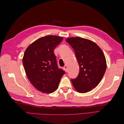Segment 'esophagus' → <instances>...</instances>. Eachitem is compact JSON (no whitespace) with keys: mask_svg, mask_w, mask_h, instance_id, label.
<instances>
[{"mask_svg":"<svg viewBox=\"0 0 124 124\" xmlns=\"http://www.w3.org/2000/svg\"><path fill=\"white\" fill-rule=\"evenodd\" d=\"M63 68H64V69L65 70L66 72H67V71H68V66H67V65H65L64 67H63Z\"/></svg>","mask_w":124,"mask_h":124,"instance_id":"obj_1","label":"esophagus"}]
</instances>
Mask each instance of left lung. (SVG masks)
Instances as JSON below:
<instances>
[{"label": "left lung", "mask_w": 124, "mask_h": 124, "mask_svg": "<svg viewBox=\"0 0 124 124\" xmlns=\"http://www.w3.org/2000/svg\"><path fill=\"white\" fill-rule=\"evenodd\" d=\"M73 48L80 67V72L75 79H71L76 91L87 93L95 88L102 79L107 69L104 53L93 41L80 37L67 38Z\"/></svg>", "instance_id": "obj_1"}]
</instances>
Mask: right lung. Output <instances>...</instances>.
<instances>
[{
    "label": "right lung",
    "mask_w": 124,
    "mask_h": 124,
    "mask_svg": "<svg viewBox=\"0 0 124 124\" xmlns=\"http://www.w3.org/2000/svg\"><path fill=\"white\" fill-rule=\"evenodd\" d=\"M62 37L46 36L41 37L26 48L23 58L24 69L31 84L44 93L54 92L65 74L57 65L54 50Z\"/></svg>",
    "instance_id": "right-lung-1"
}]
</instances>
